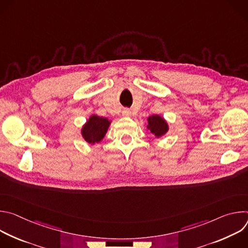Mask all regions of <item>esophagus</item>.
<instances>
[{
  "instance_id": "34e87169",
  "label": "esophagus",
  "mask_w": 248,
  "mask_h": 248,
  "mask_svg": "<svg viewBox=\"0 0 248 248\" xmlns=\"http://www.w3.org/2000/svg\"><path fill=\"white\" fill-rule=\"evenodd\" d=\"M122 113H123V116H124V117H129L131 115V112L129 109H124Z\"/></svg>"
}]
</instances>
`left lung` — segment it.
<instances>
[{
    "instance_id": "1",
    "label": "left lung",
    "mask_w": 248,
    "mask_h": 248,
    "mask_svg": "<svg viewBox=\"0 0 248 248\" xmlns=\"http://www.w3.org/2000/svg\"><path fill=\"white\" fill-rule=\"evenodd\" d=\"M148 125L147 128L150 129L151 133H153L156 137H161L167 133L169 130V125L167 122L159 115L150 116L148 119Z\"/></svg>"
}]
</instances>
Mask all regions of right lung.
I'll list each match as a JSON object with an SVG mask.
<instances>
[{
	"instance_id": "obj_1",
	"label": "right lung",
	"mask_w": 248,
	"mask_h": 248,
	"mask_svg": "<svg viewBox=\"0 0 248 248\" xmlns=\"http://www.w3.org/2000/svg\"><path fill=\"white\" fill-rule=\"evenodd\" d=\"M110 124L111 121H109L107 118H102L93 115L82 126V137L88 143H98L106 135V132H107Z\"/></svg>"
}]
</instances>
